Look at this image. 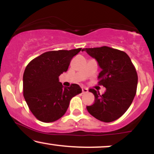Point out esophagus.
<instances>
[{
    "label": "esophagus",
    "mask_w": 154,
    "mask_h": 154,
    "mask_svg": "<svg viewBox=\"0 0 154 154\" xmlns=\"http://www.w3.org/2000/svg\"><path fill=\"white\" fill-rule=\"evenodd\" d=\"M82 93H87L88 92V90L86 88H82Z\"/></svg>",
    "instance_id": "34e87169"
}]
</instances>
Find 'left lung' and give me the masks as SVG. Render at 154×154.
Returning a JSON list of instances; mask_svg holds the SVG:
<instances>
[{
  "instance_id": "1",
  "label": "left lung",
  "mask_w": 154,
  "mask_h": 154,
  "mask_svg": "<svg viewBox=\"0 0 154 154\" xmlns=\"http://www.w3.org/2000/svg\"><path fill=\"white\" fill-rule=\"evenodd\" d=\"M98 62L101 71L98 75V84L106 88L100 95L90 89L95 96L93 105L87 106L92 116L104 122L119 119L131 105L136 94L137 75L131 59L124 51L107 46L83 48Z\"/></svg>"
}]
</instances>
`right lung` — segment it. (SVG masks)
I'll list each match as a JSON object with an SVG mask.
<instances>
[{
	"instance_id": "add662e5",
	"label": "right lung",
	"mask_w": 154,
	"mask_h": 154,
	"mask_svg": "<svg viewBox=\"0 0 154 154\" xmlns=\"http://www.w3.org/2000/svg\"><path fill=\"white\" fill-rule=\"evenodd\" d=\"M81 48L48 51L28 63L23 75V94L33 115L43 122L56 121L66 113L70 100L82 93L78 85L63 87L59 77L66 72Z\"/></svg>"
}]
</instances>
